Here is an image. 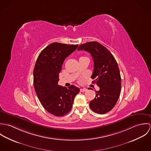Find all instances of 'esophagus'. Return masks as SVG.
Wrapping results in <instances>:
<instances>
[{
    "label": "esophagus",
    "instance_id": "1",
    "mask_svg": "<svg viewBox=\"0 0 151 151\" xmlns=\"http://www.w3.org/2000/svg\"><path fill=\"white\" fill-rule=\"evenodd\" d=\"M86 91H87V89H86V88H83V89H80V91L82 92H86Z\"/></svg>",
    "mask_w": 151,
    "mask_h": 151
}]
</instances>
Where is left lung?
Returning <instances> with one entry per match:
<instances>
[{
  "instance_id": "obj_1",
  "label": "left lung",
  "mask_w": 151,
  "mask_h": 151,
  "mask_svg": "<svg viewBox=\"0 0 151 151\" xmlns=\"http://www.w3.org/2000/svg\"><path fill=\"white\" fill-rule=\"evenodd\" d=\"M80 50L91 55L93 60L91 78L99 87L89 106L96 113L105 114L114 108L120 94L122 79L118 65L108 49L98 42L80 45L78 50Z\"/></svg>"
}]
</instances>
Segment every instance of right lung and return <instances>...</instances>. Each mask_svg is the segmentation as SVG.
<instances>
[{
	"label": "right lung",
	"instance_id": "right-lung-1",
	"mask_svg": "<svg viewBox=\"0 0 151 151\" xmlns=\"http://www.w3.org/2000/svg\"><path fill=\"white\" fill-rule=\"evenodd\" d=\"M78 45L53 42L39 55L34 69V86L44 109L52 114L61 117L71 109L80 88L73 85L66 88L58 85L59 73L65 59Z\"/></svg>",
	"mask_w": 151,
	"mask_h": 151
}]
</instances>
